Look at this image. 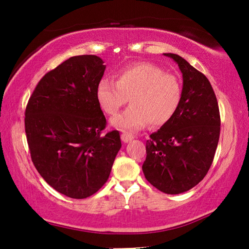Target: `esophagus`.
<instances>
[{
	"mask_svg": "<svg viewBox=\"0 0 249 249\" xmlns=\"http://www.w3.org/2000/svg\"><path fill=\"white\" fill-rule=\"evenodd\" d=\"M121 139H122V141L125 142V143H127V142H129V141H131V140L134 139V136L124 133V134L121 135Z\"/></svg>",
	"mask_w": 249,
	"mask_h": 249,
	"instance_id": "34e87169",
	"label": "esophagus"
}]
</instances>
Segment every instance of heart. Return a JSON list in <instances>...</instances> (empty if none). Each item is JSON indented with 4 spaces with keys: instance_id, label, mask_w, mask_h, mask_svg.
<instances>
[{
    "instance_id": "heart-1",
    "label": "heart",
    "mask_w": 249,
    "mask_h": 249,
    "mask_svg": "<svg viewBox=\"0 0 249 249\" xmlns=\"http://www.w3.org/2000/svg\"><path fill=\"white\" fill-rule=\"evenodd\" d=\"M115 83L103 79L96 99L106 114L114 115L128 102L130 107L111 120L113 127L136 131L151 123L160 127L170 122L182 102V83L173 73L149 62L135 63L115 73Z\"/></svg>"
}]
</instances>
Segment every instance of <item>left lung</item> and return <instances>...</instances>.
<instances>
[{"label":"left lung","mask_w":249,"mask_h":249,"mask_svg":"<svg viewBox=\"0 0 249 249\" xmlns=\"http://www.w3.org/2000/svg\"><path fill=\"white\" fill-rule=\"evenodd\" d=\"M165 55L182 71V102L172 120L146 141L142 170L158 190L178 195L196 186L208 173L219 140L220 114L208 78L182 56Z\"/></svg>","instance_id":"obj_1"}]
</instances>
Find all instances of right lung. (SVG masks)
<instances>
[{
    "label": "right lung",
    "mask_w": 249,
    "mask_h": 249,
    "mask_svg": "<svg viewBox=\"0 0 249 249\" xmlns=\"http://www.w3.org/2000/svg\"><path fill=\"white\" fill-rule=\"evenodd\" d=\"M105 70L99 56H71L40 79L25 108L32 161L70 198H88L103 187L122 145L118 130L103 135L107 121L96 88Z\"/></svg>",
    "instance_id": "right-lung-1"
}]
</instances>
